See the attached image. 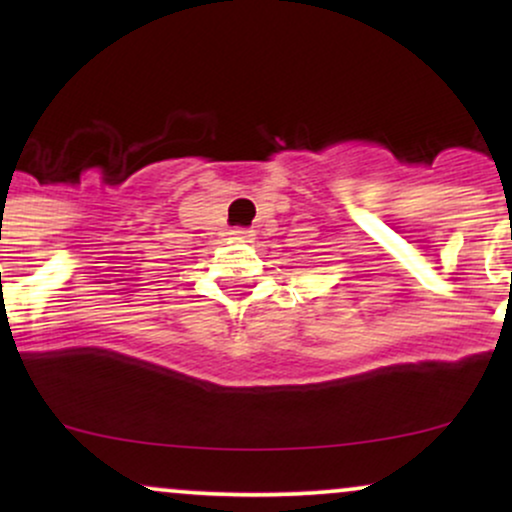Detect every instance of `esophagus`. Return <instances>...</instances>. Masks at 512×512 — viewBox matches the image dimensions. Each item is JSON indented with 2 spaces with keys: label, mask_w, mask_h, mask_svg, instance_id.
<instances>
[{
  "label": "esophagus",
  "mask_w": 512,
  "mask_h": 512,
  "mask_svg": "<svg viewBox=\"0 0 512 512\" xmlns=\"http://www.w3.org/2000/svg\"><path fill=\"white\" fill-rule=\"evenodd\" d=\"M231 236L236 238V240H250L252 238V231H250V228H233Z\"/></svg>",
  "instance_id": "34e87169"
}]
</instances>
